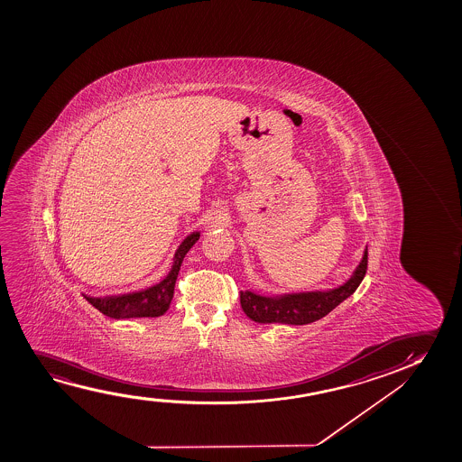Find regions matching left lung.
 Returning a JSON list of instances; mask_svg holds the SVG:
<instances>
[{
	"mask_svg": "<svg viewBox=\"0 0 462 462\" xmlns=\"http://www.w3.org/2000/svg\"><path fill=\"white\" fill-rule=\"evenodd\" d=\"M367 247L360 263L344 284L329 291H300L284 295H262L254 291H241V308L257 323L308 325L329 314L336 306L354 293L366 274Z\"/></svg>",
	"mask_w": 462,
	"mask_h": 462,
	"instance_id": "obj_1",
	"label": "left lung"
}]
</instances>
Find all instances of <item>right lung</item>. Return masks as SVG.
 <instances>
[{
	"label": "right lung",
	"mask_w": 462,
	"mask_h": 462,
	"mask_svg": "<svg viewBox=\"0 0 462 462\" xmlns=\"http://www.w3.org/2000/svg\"><path fill=\"white\" fill-rule=\"evenodd\" d=\"M200 238V232H192L188 235L181 245L177 247L171 260V272L165 274L158 284L146 287L142 291H131V293H120V295H107V297H88L87 301L93 304L96 310H101L104 316L112 319H134V317H159L167 312L171 308L173 289L177 282L180 266L183 263L184 255L189 253L190 247L196 245Z\"/></svg>",
	"instance_id": "1"
}]
</instances>
